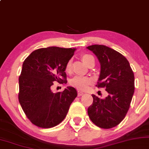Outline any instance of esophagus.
Instances as JSON below:
<instances>
[{"instance_id": "obj_1", "label": "esophagus", "mask_w": 149, "mask_h": 149, "mask_svg": "<svg viewBox=\"0 0 149 149\" xmlns=\"http://www.w3.org/2000/svg\"><path fill=\"white\" fill-rule=\"evenodd\" d=\"M83 94H84L83 92H79V91H78V96H82V95H83Z\"/></svg>"}]
</instances>
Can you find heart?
I'll return each instance as SVG.
<instances>
[{"mask_svg": "<svg viewBox=\"0 0 149 149\" xmlns=\"http://www.w3.org/2000/svg\"><path fill=\"white\" fill-rule=\"evenodd\" d=\"M81 60L83 63L87 67L90 65L92 62H94V58L92 55L89 54H84L82 55ZM71 60H69L65 66V71L70 73L71 71ZM93 80L89 77H75L70 81V85L72 87L80 91H85L87 89L88 86L92 83Z\"/></svg>", "mask_w": 149, "mask_h": 149, "instance_id": "1", "label": "heart"}]
</instances>
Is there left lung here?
<instances>
[{"label": "left lung", "instance_id": "1", "mask_svg": "<svg viewBox=\"0 0 149 149\" xmlns=\"http://www.w3.org/2000/svg\"><path fill=\"white\" fill-rule=\"evenodd\" d=\"M101 64L98 87H105L108 96L94 101L87 113L91 121L101 128L115 127L124 119L135 91V76L127 59L119 52L104 45L89 46Z\"/></svg>", "mask_w": 149, "mask_h": 149}]
</instances>
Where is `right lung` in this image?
I'll return each instance as SVG.
<instances>
[{
	"instance_id": "add662e5",
	"label": "right lung",
	"mask_w": 149,
	"mask_h": 149,
	"mask_svg": "<svg viewBox=\"0 0 149 149\" xmlns=\"http://www.w3.org/2000/svg\"><path fill=\"white\" fill-rule=\"evenodd\" d=\"M76 48L51 47L35 50L24 60L19 78V101L27 117L35 126L54 127L63 121L77 96L76 89L67 87L53 93V82L67 83L65 66Z\"/></svg>"
}]
</instances>
